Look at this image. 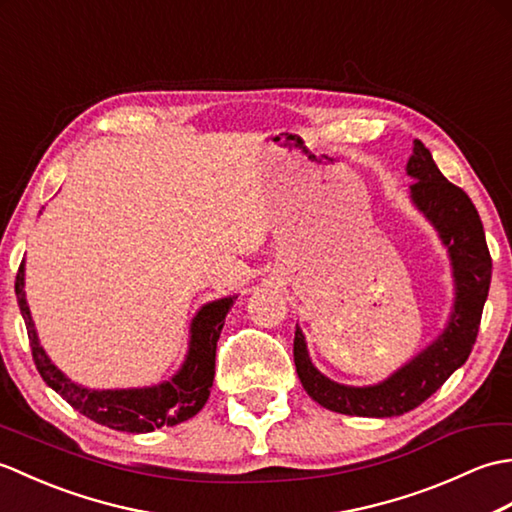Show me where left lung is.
Instances as JSON below:
<instances>
[{"instance_id": "obj_1", "label": "left lung", "mask_w": 512, "mask_h": 512, "mask_svg": "<svg viewBox=\"0 0 512 512\" xmlns=\"http://www.w3.org/2000/svg\"><path fill=\"white\" fill-rule=\"evenodd\" d=\"M407 173L416 178L411 184V200L429 217V222L438 228L442 242L449 246L455 288H458L455 308L449 328L436 343L398 369L385 383L374 387H345L317 372L310 363L306 341L297 325L295 365L303 389L321 407L345 416L391 418L416 409L431 394H436L455 369L466 363L480 332L493 273V259L486 246L480 213L469 195L442 176L431 151L420 140L413 145Z\"/></svg>"}]
</instances>
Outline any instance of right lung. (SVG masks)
Returning a JSON list of instances; mask_svg holds the SVG:
<instances>
[{
  "label": "right lung",
  "mask_w": 512,
  "mask_h": 512,
  "mask_svg": "<svg viewBox=\"0 0 512 512\" xmlns=\"http://www.w3.org/2000/svg\"><path fill=\"white\" fill-rule=\"evenodd\" d=\"M17 303L24 317L32 361L37 365L41 378L57 391V394L70 402L90 420L105 424V427L129 433H149L160 427H173L198 413L206 398L211 394L213 376H215V347L220 332L224 328V319L233 306V297L217 299L195 314L191 323V345L187 361L180 372L169 383L147 389H121V391H96L85 389L65 378L39 345L35 325L24 295V262H21L15 279Z\"/></svg>",
  "instance_id": "obj_1"
}]
</instances>
